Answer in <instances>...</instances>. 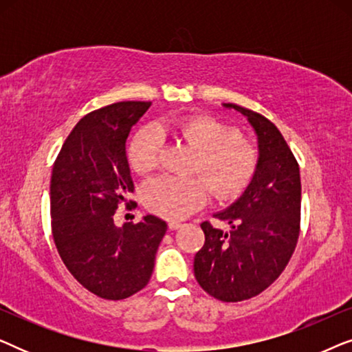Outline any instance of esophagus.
<instances>
[{"instance_id":"1","label":"esophagus","mask_w":352,"mask_h":352,"mask_svg":"<svg viewBox=\"0 0 352 352\" xmlns=\"http://www.w3.org/2000/svg\"><path fill=\"white\" fill-rule=\"evenodd\" d=\"M181 223H177V221H170V223H168V228H170L171 230H177L181 228Z\"/></svg>"}]
</instances>
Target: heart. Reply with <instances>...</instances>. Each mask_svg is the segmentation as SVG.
Segmentation results:
<instances>
[{"instance_id": "b5f03b06", "label": "heart", "mask_w": 352, "mask_h": 352, "mask_svg": "<svg viewBox=\"0 0 352 352\" xmlns=\"http://www.w3.org/2000/svg\"><path fill=\"white\" fill-rule=\"evenodd\" d=\"M173 131L199 152L194 170L209 181L216 199H234L253 179L258 152L240 138L235 128L208 115H192L177 120ZM162 148L160 129L155 126L138 129L128 144L129 165L139 175L155 170L160 163ZM208 185L201 177L158 176L144 184L141 199L152 213L166 219H182L205 205L210 194Z\"/></svg>"}]
</instances>
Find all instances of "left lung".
<instances>
[{
    "mask_svg": "<svg viewBox=\"0 0 352 352\" xmlns=\"http://www.w3.org/2000/svg\"><path fill=\"white\" fill-rule=\"evenodd\" d=\"M248 118L258 136V166L243 195L214 216L229 232L201 223L205 245L194 259L200 287L224 302L266 290L290 261L300 237V166L276 124L237 104H223Z\"/></svg>",
    "mask_w": 352,
    "mask_h": 352,
    "instance_id": "8db88e82",
    "label": "left lung"
}]
</instances>
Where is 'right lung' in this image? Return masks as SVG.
Here are the masks:
<instances>
[{
	"mask_svg": "<svg viewBox=\"0 0 352 352\" xmlns=\"http://www.w3.org/2000/svg\"><path fill=\"white\" fill-rule=\"evenodd\" d=\"M148 107L128 100L85 115L52 166L56 248L72 276L104 300H124L147 285L166 232L165 221L152 214L138 224H113L118 205L134 190L126 138Z\"/></svg>",
	"mask_w": 352,
	"mask_h": 352,
	"instance_id": "right-lung-1",
	"label": "right lung"
}]
</instances>
